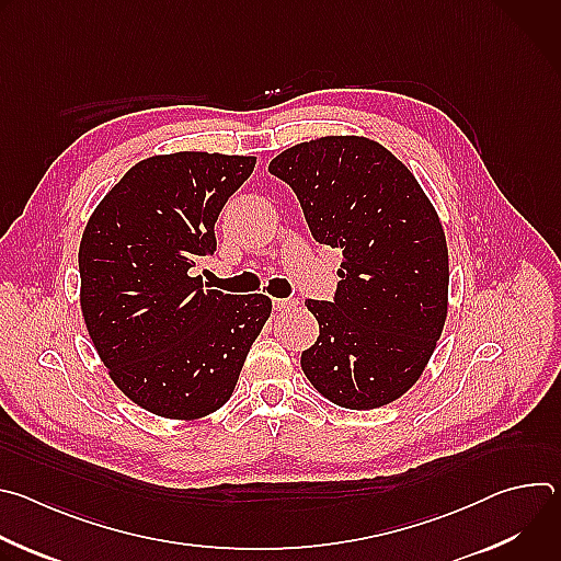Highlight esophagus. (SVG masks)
Instances as JSON below:
<instances>
[{
	"label": "esophagus",
	"mask_w": 561,
	"mask_h": 561,
	"mask_svg": "<svg viewBox=\"0 0 561 561\" xmlns=\"http://www.w3.org/2000/svg\"><path fill=\"white\" fill-rule=\"evenodd\" d=\"M297 299H290V297H279V299H273V306H275V310H293V308H297Z\"/></svg>",
	"instance_id": "1"
}]
</instances>
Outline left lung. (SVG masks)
<instances>
[{"instance_id": "obj_1", "label": "left lung", "mask_w": 561, "mask_h": 561, "mask_svg": "<svg viewBox=\"0 0 561 561\" xmlns=\"http://www.w3.org/2000/svg\"><path fill=\"white\" fill-rule=\"evenodd\" d=\"M297 195L314 242L342 251L333 301L301 370L329 402L370 411L422 377L448 314V247L415 175L362 135L295 144L268 164Z\"/></svg>"}]
</instances>
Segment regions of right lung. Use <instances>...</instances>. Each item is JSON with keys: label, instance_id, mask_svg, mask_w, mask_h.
Returning <instances> with one entry per match:
<instances>
[{"label": "right lung", "instance_id": "obj_1", "mask_svg": "<svg viewBox=\"0 0 561 561\" xmlns=\"http://www.w3.org/2000/svg\"><path fill=\"white\" fill-rule=\"evenodd\" d=\"M253 154L182 150L137 162L79 242V306L115 386L144 411L193 422L221 409L271 317L266 295H226L191 275Z\"/></svg>", "mask_w": 561, "mask_h": 561}]
</instances>
